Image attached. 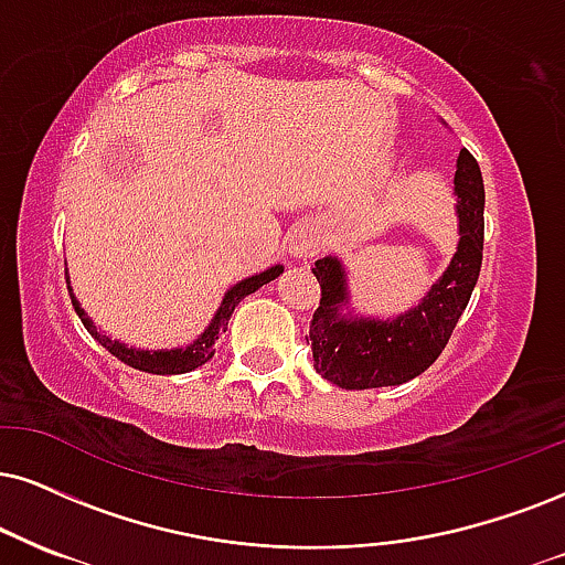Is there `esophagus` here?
I'll return each mask as SVG.
<instances>
[{"label": "esophagus", "mask_w": 565, "mask_h": 565, "mask_svg": "<svg viewBox=\"0 0 565 565\" xmlns=\"http://www.w3.org/2000/svg\"><path fill=\"white\" fill-rule=\"evenodd\" d=\"M319 246H322V238H319V233L315 227L303 225L290 233V241H288V248L294 256H303V259H309V256H315Z\"/></svg>", "instance_id": "esophagus-1"}]
</instances>
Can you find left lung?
I'll return each instance as SVG.
<instances>
[{
    "label": "left lung",
    "mask_w": 565,
    "mask_h": 565,
    "mask_svg": "<svg viewBox=\"0 0 565 565\" xmlns=\"http://www.w3.org/2000/svg\"><path fill=\"white\" fill-rule=\"evenodd\" d=\"M458 217L461 241L450 267L431 285L427 298L393 322H351L338 317V306L345 301V280L338 259H319L315 271L322 296L311 317L309 340L315 353V369L332 385L345 390H369L403 385L419 377L435 364L456 330L479 269L484 248V183L477 159L461 149L456 170Z\"/></svg>",
    "instance_id": "1"
}]
</instances>
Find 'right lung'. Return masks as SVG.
Here are the masks:
<instances>
[{
	"label": "right lung",
	"mask_w": 565,
	"mask_h": 565,
	"mask_svg": "<svg viewBox=\"0 0 565 565\" xmlns=\"http://www.w3.org/2000/svg\"><path fill=\"white\" fill-rule=\"evenodd\" d=\"M280 271H282V267L277 264V267L262 271V275L248 277V280H243V282L235 285V288H230L225 301H222L220 311L214 315L212 324H209V330L204 332V335H201L199 340H193V343L188 348H178V351H136V348H125L122 343H117V340H109L107 335H99L94 322H88V317L83 315V309L78 306V301H75V296L70 294V298H73L75 311H78V317L83 319V324H86V330L96 340H99V343L107 348V351L113 353L115 359H120L122 364L134 366V369H138V372H149V374H183V372H191V369H196L201 364H206V361L214 356V340L220 338V332L227 330V319L233 317L235 306H238L246 296L254 294V290H259L262 285L275 280ZM67 290H70V285H67Z\"/></svg>",
	"instance_id": "right-lung-1"
}]
</instances>
